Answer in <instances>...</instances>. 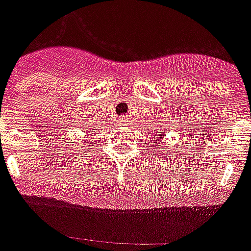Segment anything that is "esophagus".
<instances>
[{
  "instance_id": "esophagus-1",
  "label": "esophagus",
  "mask_w": 251,
  "mask_h": 251,
  "mask_svg": "<svg viewBox=\"0 0 251 251\" xmlns=\"http://www.w3.org/2000/svg\"><path fill=\"white\" fill-rule=\"evenodd\" d=\"M127 123H128L127 116H122V118L119 119V124H120V126H127Z\"/></svg>"
}]
</instances>
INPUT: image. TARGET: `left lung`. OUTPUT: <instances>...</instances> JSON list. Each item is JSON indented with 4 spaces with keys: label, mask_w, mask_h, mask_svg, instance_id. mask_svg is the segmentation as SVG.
Instances as JSON below:
<instances>
[{
    "label": "left lung",
    "mask_w": 251,
    "mask_h": 251,
    "mask_svg": "<svg viewBox=\"0 0 251 251\" xmlns=\"http://www.w3.org/2000/svg\"><path fill=\"white\" fill-rule=\"evenodd\" d=\"M155 138H156V140H158V144H162L163 143L164 138H166V133H163V132L155 133Z\"/></svg>",
    "instance_id": "8db88e82"
}]
</instances>
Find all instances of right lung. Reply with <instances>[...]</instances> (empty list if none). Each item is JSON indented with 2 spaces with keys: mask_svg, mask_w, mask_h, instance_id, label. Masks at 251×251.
Segmentation results:
<instances>
[{
  "mask_svg": "<svg viewBox=\"0 0 251 251\" xmlns=\"http://www.w3.org/2000/svg\"><path fill=\"white\" fill-rule=\"evenodd\" d=\"M84 132H85V131H84Z\"/></svg>",
  "mask_w": 251,
  "mask_h": 251,
  "instance_id": "obj_1",
  "label": "right lung"
}]
</instances>
